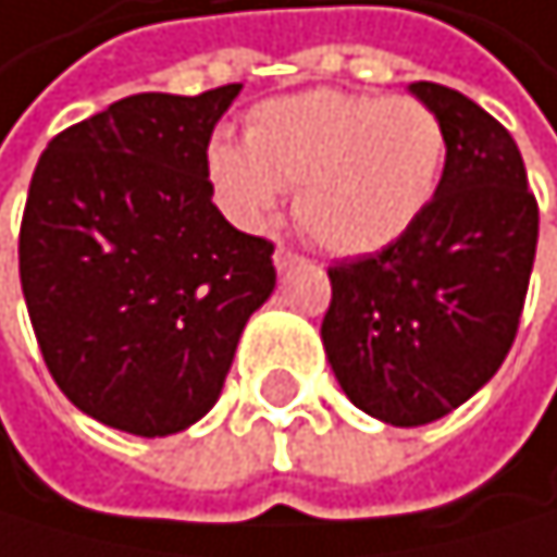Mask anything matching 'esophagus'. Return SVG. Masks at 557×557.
Instances as JSON below:
<instances>
[{
	"instance_id": "obj_1",
	"label": "esophagus",
	"mask_w": 557,
	"mask_h": 557,
	"mask_svg": "<svg viewBox=\"0 0 557 557\" xmlns=\"http://www.w3.org/2000/svg\"><path fill=\"white\" fill-rule=\"evenodd\" d=\"M302 265V258L295 255V251H288V248H275V269L285 275V272H292V269H299Z\"/></svg>"
}]
</instances>
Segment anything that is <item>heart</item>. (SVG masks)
<instances>
[{"mask_svg": "<svg viewBox=\"0 0 557 557\" xmlns=\"http://www.w3.org/2000/svg\"><path fill=\"white\" fill-rule=\"evenodd\" d=\"M447 164V131L410 97L306 90L248 113L245 144L214 140L208 177L228 218L262 228L295 187V221L333 255H373L430 211Z\"/></svg>", "mask_w": 557, "mask_h": 557, "instance_id": "heart-1", "label": "heart"}]
</instances>
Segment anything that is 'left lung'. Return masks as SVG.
<instances>
[{"label": "left lung", "mask_w": 557, "mask_h": 557, "mask_svg": "<svg viewBox=\"0 0 557 557\" xmlns=\"http://www.w3.org/2000/svg\"><path fill=\"white\" fill-rule=\"evenodd\" d=\"M441 116L447 164L396 245L329 269L322 346L343 393L393 426L467 404L508 356L537 245V201L515 137L441 83H410Z\"/></svg>", "instance_id": "left-lung-1"}]
</instances>
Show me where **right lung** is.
I'll return each instance as SVG.
<instances>
[{
	"instance_id": "add662e5",
	"label": "right lung",
	"mask_w": 557,
	"mask_h": 557,
	"mask_svg": "<svg viewBox=\"0 0 557 557\" xmlns=\"http://www.w3.org/2000/svg\"><path fill=\"white\" fill-rule=\"evenodd\" d=\"M238 94L116 100L49 140L29 184L20 278L42 359L76 410L134 437L218 404L275 288V248L211 201L208 144Z\"/></svg>"
}]
</instances>
